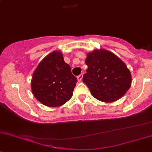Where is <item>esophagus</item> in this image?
Returning a JSON list of instances; mask_svg holds the SVG:
<instances>
[{
	"label": "esophagus",
	"mask_w": 152,
	"mask_h": 152,
	"mask_svg": "<svg viewBox=\"0 0 152 152\" xmlns=\"http://www.w3.org/2000/svg\"><path fill=\"white\" fill-rule=\"evenodd\" d=\"M83 76V74H80V75L77 76V80H78V82H80V81L82 80Z\"/></svg>",
	"instance_id": "34e87169"
}]
</instances>
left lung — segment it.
<instances>
[{"instance_id":"obj_1","label":"left lung","mask_w":152,"mask_h":152,"mask_svg":"<svg viewBox=\"0 0 152 152\" xmlns=\"http://www.w3.org/2000/svg\"><path fill=\"white\" fill-rule=\"evenodd\" d=\"M86 64L88 69L83 82L96 99L113 102L122 97L130 88V71L112 52L104 49L94 50L87 54Z\"/></svg>"}]
</instances>
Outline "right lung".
I'll return each mask as SVG.
<instances>
[{"label": "right lung", "instance_id": "obj_1", "mask_svg": "<svg viewBox=\"0 0 152 152\" xmlns=\"http://www.w3.org/2000/svg\"><path fill=\"white\" fill-rule=\"evenodd\" d=\"M77 79L61 51L45 56L34 70L31 91L39 102L48 107H59L72 98Z\"/></svg>", "mask_w": 152, "mask_h": 152}]
</instances>
